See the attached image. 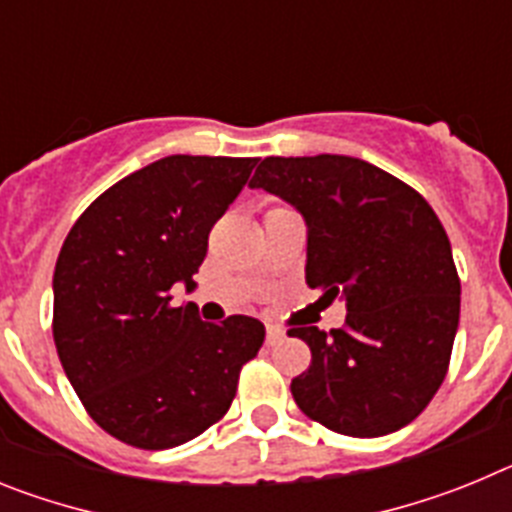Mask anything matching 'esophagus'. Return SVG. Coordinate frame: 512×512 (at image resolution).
<instances>
[{"mask_svg":"<svg viewBox=\"0 0 512 512\" xmlns=\"http://www.w3.org/2000/svg\"><path fill=\"white\" fill-rule=\"evenodd\" d=\"M282 338H284L282 328H274V325H269V328H266V343H269V346H277Z\"/></svg>","mask_w":512,"mask_h":512,"instance_id":"34e87169","label":"esophagus"}]
</instances>
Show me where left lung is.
<instances>
[{"instance_id": "1", "label": "left lung", "mask_w": 512, "mask_h": 512, "mask_svg": "<svg viewBox=\"0 0 512 512\" xmlns=\"http://www.w3.org/2000/svg\"><path fill=\"white\" fill-rule=\"evenodd\" d=\"M251 189L307 225L305 282L346 302V325L292 328L312 364L292 379L307 418L354 438L418 418L449 369L461 284L449 235L415 189L361 158L269 156Z\"/></svg>"}]
</instances>
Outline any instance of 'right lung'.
Segmentation results:
<instances>
[{"label": "right lung", "mask_w": 512, "mask_h": 512, "mask_svg": "<svg viewBox=\"0 0 512 512\" xmlns=\"http://www.w3.org/2000/svg\"><path fill=\"white\" fill-rule=\"evenodd\" d=\"M259 158L166 156L125 176L84 210L53 271V341L71 387L99 428L161 451L228 413L264 323H205L194 289L207 235Z\"/></svg>", "instance_id": "add662e5"}]
</instances>
